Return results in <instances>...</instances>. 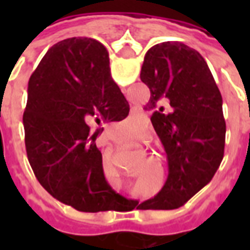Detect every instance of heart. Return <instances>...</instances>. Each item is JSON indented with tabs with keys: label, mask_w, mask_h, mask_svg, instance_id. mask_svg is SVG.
Instances as JSON below:
<instances>
[{
	"label": "heart",
	"mask_w": 250,
	"mask_h": 250,
	"mask_svg": "<svg viewBox=\"0 0 250 250\" xmlns=\"http://www.w3.org/2000/svg\"><path fill=\"white\" fill-rule=\"evenodd\" d=\"M138 134H139V132H138V131H135V132H134V135H135V136L138 135Z\"/></svg>",
	"instance_id": "heart-1"
}]
</instances>
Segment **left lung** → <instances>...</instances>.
<instances>
[{
    "label": "left lung",
    "mask_w": 250,
    "mask_h": 250,
    "mask_svg": "<svg viewBox=\"0 0 250 250\" xmlns=\"http://www.w3.org/2000/svg\"><path fill=\"white\" fill-rule=\"evenodd\" d=\"M141 80L150 88L145 107L167 154L168 177L146 209H177L209 184L220 167L226 125L222 96L205 59L179 41L147 51ZM167 103L172 112L163 114Z\"/></svg>",
    "instance_id": "left-lung-1"
}]
</instances>
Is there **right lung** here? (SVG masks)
<instances>
[{
	"label": "right lung",
	"instance_id": "obj_1",
	"mask_svg": "<svg viewBox=\"0 0 250 250\" xmlns=\"http://www.w3.org/2000/svg\"><path fill=\"white\" fill-rule=\"evenodd\" d=\"M128 111L102 42L71 37L51 46L29 79L22 118L26 155L41 186L79 211L123 208L125 199L105 179L96 138L98 125L123 120Z\"/></svg>",
	"mask_w": 250,
	"mask_h": 250
}]
</instances>
